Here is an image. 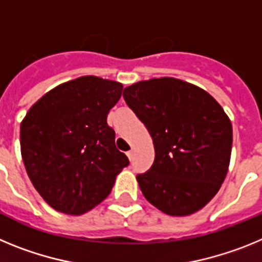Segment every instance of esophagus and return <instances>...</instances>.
<instances>
[{
  "instance_id": "1",
  "label": "esophagus",
  "mask_w": 262,
  "mask_h": 262,
  "mask_svg": "<svg viewBox=\"0 0 262 262\" xmlns=\"http://www.w3.org/2000/svg\"><path fill=\"white\" fill-rule=\"evenodd\" d=\"M127 157H128L129 160H133V159H134V149H131V151L127 152Z\"/></svg>"
}]
</instances>
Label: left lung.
I'll use <instances>...</instances> for the list:
<instances>
[{
    "label": "left lung",
    "instance_id": "left-lung-1",
    "mask_svg": "<svg viewBox=\"0 0 262 262\" xmlns=\"http://www.w3.org/2000/svg\"><path fill=\"white\" fill-rule=\"evenodd\" d=\"M123 98L154 140V165L136 176L145 200L172 216L205 207L230 166L232 124L223 107L206 90L174 77L139 81Z\"/></svg>",
    "mask_w": 262,
    "mask_h": 262
}]
</instances>
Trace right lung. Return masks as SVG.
I'll use <instances>...</instances> for the list:
<instances>
[{
  "label": "right lung",
  "mask_w": 262,
  "mask_h": 262,
  "mask_svg": "<svg viewBox=\"0 0 262 262\" xmlns=\"http://www.w3.org/2000/svg\"><path fill=\"white\" fill-rule=\"evenodd\" d=\"M122 90L117 81L82 76L53 88L23 118V164L36 191L56 211H90L129 164L106 122Z\"/></svg>",
  "instance_id": "right-lung-1"
}]
</instances>
